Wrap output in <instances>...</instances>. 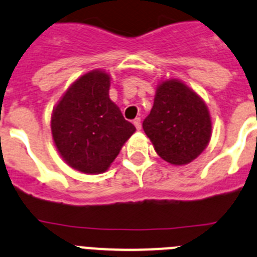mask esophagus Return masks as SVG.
<instances>
[{
  "mask_svg": "<svg viewBox=\"0 0 257 257\" xmlns=\"http://www.w3.org/2000/svg\"><path fill=\"white\" fill-rule=\"evenodd\" d=\"M133 124H134V126H136V128H137L138 131H140V129L142 128V123H141V117H136V119H134V121H133Z\"/></svg>",
  "mask_w": 257,
  "mask_h": 257,
  "instance_id": "1",
  "label": "esophagus"
}]
</instances>
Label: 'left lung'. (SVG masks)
Segmentation results:
<instances>
[{
	"mask_svg": "<svg viewBox=\"0 0 257 257\" xmlns=\"http://www.w3.org/2000/svg\"><path fill=\"white\" fill-rule=\"evenodd\" d=\"M142 125L159 156L174 165L195 160L211 136L206 105L179 80L159 85L151 112Z\"/></svg>",
	"mask_w": 257,
	"mask_h": 257,
	"instance_id": "left-lung-1",
	"label": "left lung"
}]
</instances>
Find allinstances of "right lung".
Masks as SVG:
<instances>
[{
    "label": "right lung",
    "instance_id": "obj_1",
    "mask_svg": "<svg viewBox=\"0 0 257 257\" xmlns=\"http://www.w3.org/2000/svg\"><path fill=\"white\" fill-rule=\"evenodd\" d=\"M110 77L100 70L71 84L51 117V131L62 159L87 174L107 170L136 128L108 97Z\"/></svg>",
    "mask_w": 257,
    "mask_h": 257
}]
</instances>
